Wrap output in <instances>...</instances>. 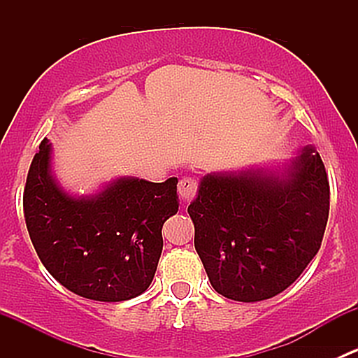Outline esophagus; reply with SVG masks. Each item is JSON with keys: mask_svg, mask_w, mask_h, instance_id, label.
Returning <instances> with one entry per match:
<instances>
[{"mask_svg": "<svg viewBox=\"0 0 358 358\" xmlns=\"http://www.w3.org/2000/svg\"><path fill=\"white\" fill-rule=\"evenodd\" d=\"M197 187H199V182L192 176H183L178 182V196L183 202H190L194 197L197 196Z\"/></svg>", "mask_w": 358, "mask_h": 358, "instance_id": "1", "label": "esophagus"}]
</instances>
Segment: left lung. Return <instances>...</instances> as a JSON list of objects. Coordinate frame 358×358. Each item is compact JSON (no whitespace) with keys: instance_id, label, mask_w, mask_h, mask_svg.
Listing matches in <instances>:
<instances>
[{"instance_id":"left-lung-1","label":"left lung","mask_w":358,"mask_h":358,"mask_svg":"<svg viewBox=\"0 0 358 358\" xmlns=\"http://www.w3.org/2000/svg\"><path fill=\"white\" fill-rule=\"evenodd\" d=\"M329 196L326 166L310 145L284 171L206 175L189 215L215 291L251 303L287 289L319 252Z\"/></svg>"}]
</instances>
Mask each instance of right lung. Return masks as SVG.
Masks as SVG:
<instances>
[{
    "mask_svg": "<svg viewBox=\"0 0 358 358\" xmlns=\"http://www.w3.org/2000/svg\"><path fill=\"white\" fill-rule=\"evenodd\" d=\"M43 140L27 173L24 216L45 268L64 287L95 301H124L150 286L162 225L178 211L176 178H119L95 196H69L52 175Z\"/></svg>",
    "mask_w": 358,
    "mask_h": 358,
    "instance_id": "obj_1",
    "label": "right lung"
}]
</instances>
